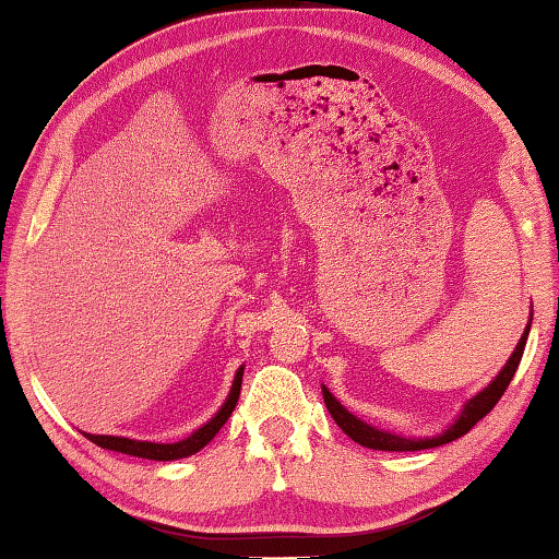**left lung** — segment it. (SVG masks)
Wrapping results in <instances>:
<instances>
[{
  "label": "left lung",
  "mask_w": 559,
  "mask_h": 559,
  "mask_svg": "<svg viewBox=\"0 0 559 559\" xmlns=\"http://www.w3.org/2000/svg\"><path fill=\"white\" fill-rule=\"evenodd\" d=\"M527 331H531V324H527L525 334L518 341V346L513 350V356L508 358L506 368L498 373V378L493 380L491 385L486 390H481L474 400H468L462 417L456 419V423L447 429L444 435L432 437V439H405V437H397V435H390V432H380V429L370 427L366 423H360L358 417H354L348 413V409L338 403V400L329 393L324 388V403L329 407L331 417H334V423L344 429V432L358 442L360 447H368V449H378V452H417V449H432V447H442L454 442V439L464 437L468 429H472L478 419H484L491 409L496 407L498 400L503 397V393L511 385V380L518 370V364H521L523 358V350H525V341H527Z\"/></svg>",
  "instance_id": "obj_1"
}]
</instances>
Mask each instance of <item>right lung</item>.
I'll return each mask as SVG.
<instances>
[{
  "label": "right lung",
  "mask_w": 559,
  "mask_h": 559,
  "mask_svg": "<svg viewBox=\"0 0 559 559\" xmlns=\"http://www.w3.org/2000/svg\"><path fill=\"white\" fill-rule=\"evenodd\" d=\"M240 383H242V368L238 370V376L233 380V390L225 405L218 409L211 423H205L199 432H193L189 439L176 444H154V442H136V439H124V437H107V435H85L93 444L103 447V449H112V452H122L130 456H142V459H154V462H171V459H181V456H191L195 452L211 442V439L218 435V429L228 423V417L233 415L235 405H238L240 397Z\"/></svg>",
  "instance_id": "right-lung-1"
}]
</instances>
